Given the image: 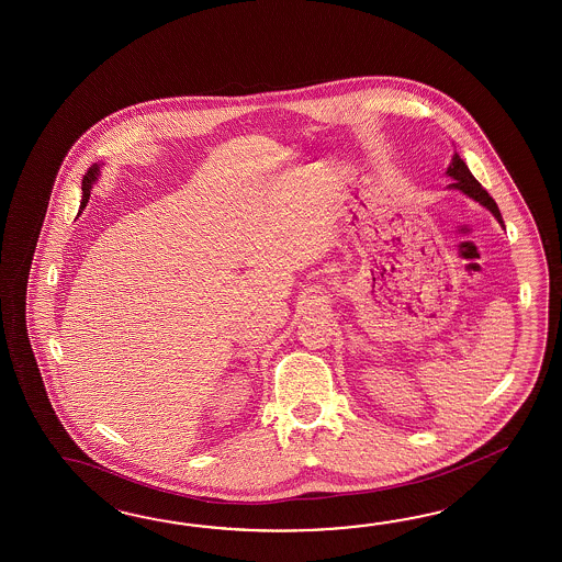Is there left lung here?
Listing matches in <instances>:
<instances>
[{
  "mask_svg": "<svg viewBox=\"0 0 562 562\" xmlns=\"http://www.w3.org/2000/svg\"><path fill=\"white\" fill-rule=\"evenodd\" d=\"M446 173H448L450 178H454V183H450V188L460 190V192H464L467 196L474 198L476 202H481L483 206H486V209L493 213V216L499 221L501 225H503V218H501L499 209H497L495 200L488 196V192H486L485 188L474 180L471 169H469L467 164L460 159V155H458V153H454L452 164H450Z\"/></svg>",
  "mask_w": 562,
  "mask_h": 562,
  "instance_id": "obj_1",
  "label": "left lung"
}]
</instances>
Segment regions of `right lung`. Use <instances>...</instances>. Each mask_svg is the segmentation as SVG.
<instances>
[{
    "instance_id": "1",
    "label": "right lung",
    "mask_w": 562,
    "mask_h": 562,
    "mask_svg": "<svg viewBox=\"0 0 562 562\" xmlns=\"http://www.w3.org/2000/svg\"><path fill=\"white\" fill-rule=\"evenodd\" d=\"M95 176H98V167H90L88 169V173L83 176V180H81V190H83V200H81V209L88 204V200H90V190L93 182H95Z\"/></svg>"
}]
</instances>
